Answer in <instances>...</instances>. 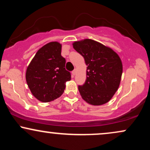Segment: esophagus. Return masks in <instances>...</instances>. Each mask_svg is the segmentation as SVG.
Instances as JSON below:
<instances>
[{
  "instance_id": "1",
  "label": "esophagus",
  "mask_w": 150,
  "mask_h": 150,
  "mask_svg": "<svg viewBox=\"0 0 150 150\" xmlns=\"http://www.w3.org/2000/svg\"><path fill=\"white\" fill-rule=\"evenodd\" d=\"M72 74H73V75H75V74H76V70H74L73 72H72Z\"/></svg>"
}]
</instances>
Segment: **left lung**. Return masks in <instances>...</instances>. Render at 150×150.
<instances>
[{"mask_svg":"<svg viewBox=\"0 0 150 150\" xmlns=\"http://www.w3.org/2000/svg\"><path fill=\"white\" fill-rule=\"evenodd\" d=\"M73 46L87 65L85 84L78 86L81 97L94 106L106 104L120 85L123 64L119 56L111 48L92 39L77 41Z\"/></svg>","mask_w":150,"mask_h":150,"instance_id":"left-lung-1","label":"left lung"}]
</instances>
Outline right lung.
<instances>
[{
  "label": "right lung",
  "mask_w": 150,
  "mask_h": 150,
  "mask_svg": "<svg viewBox=\"0 0 150 150\" xmlns=\"http://www.w3.org/2000/svg\"><path fill=\"white\" fill-rule=\"evenodd\" d=\"M61 48L58 42L46 44L38 50L26 70V81L31 92L42 102L61 97L65 82L71 79L70 72L65 70Z\"/></svg>",
  "instance_id": "obj_1"
}]
</instances>
